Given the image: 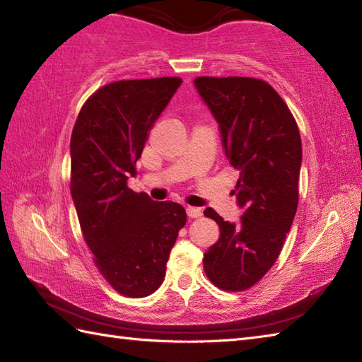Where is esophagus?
I'll list each match as a JSON object with an SVG mask.
<instances>
[{
  "label": "esophagus",
  "instance_id": "esophagus-1",
  "mask_svg": "<svg viewBox=\"0 0 362 362\" xmlns=\"http://www.w3.org/2000/svg\"><path fill=\"white\" fill-rule=\"evenodd\" d=\"M187 214L189 218H199V216H202V210L201 209H197V206H187Z\"/></svg>",
  "mask_w": 362,
  "mask_h": 362
}]
</instances>
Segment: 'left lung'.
Returning a JSON list of instances; mask_svg holds the SVG:
<instances>
[{"instance_id":"1","label":"left lung","mask_w":362,"mask_h":362,"mask_svg":"<svg viewBox=\"0 0 362 362\" xmlns=\"http://www.w3.org/2000/svg\"><path fill=\"white\" fill-rule=\"evenodd\" d=\"M194 86L218 121L228 163L240 171L233 193L243 210L240 224L204 211L221 230L204 253V269L219 289L244 291L274 266L291 230L302 140L289 107L267 82L202 76Z\"/></svg>"}]
</instances>
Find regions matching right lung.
I'll list each match as a JSON object with an SVG mask.
<instances>
[{"label":"right lung","mask_w":362,"mask_h":362,"mask_svg":"<svg viewBox=\"0 0 362 362\" xmlns=\"http://www.w3.org/2000/svg\"><path fill=\"white\" fill-rule=\"evenodd\" d=\"M180 78L117 81L91 95L73 127L71 196L95 264L127 297L160 288L187 213L127 187L136 174L153 122L180 87Z\"/></svg>","instance_id":"add662e5"}]
</instances>
